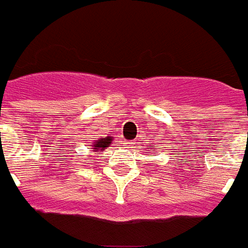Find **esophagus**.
Returning <instances> with one entry per match:
<instances>
[{
    "label": "esophagus",
    "instance_id": "esophagus-1",
    "mask_svg": "<svg viewBox=\"0 0 248 248\" xmlns=\"http://www.w3.org/2000/svg\"><path fill=\"white\" fill-rule=\"evenodd\" d=\"M133 144H135L133 141H128V140H127V141H124V145H125L127 148H132Z\"/></svg>",
    "mask_w": 248,
    "mask_h": 248
}]
</instances>
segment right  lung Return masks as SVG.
<instances>
[{
	"instance_id": "add662e5",
	"label": "right lung",
	"mask_w": 248,
	"mask_h": 248,
	"mask_svg": "<svg viewBox=\"0 0 248 248\" xmlns=\"http://www.w3.org/2000/svg\"><path fill=\"white\" fill-rule=\"evenodd\" d=\"M112 140H113V139L110 138V136L101 138L100 140H97L96 143L93 144V147H94V148H92V149L94 151V152H97V151H101V152H103L105 148H108V147H109V144L112 143Z\"/></svg>"
}]
</instances>
